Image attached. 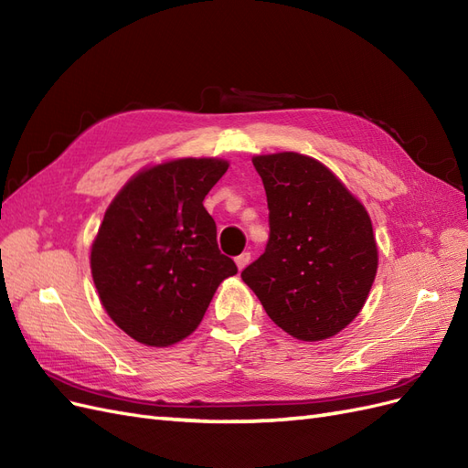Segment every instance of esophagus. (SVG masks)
<instances>
[{
	"label": "esophagus",
	"mask_w": 468,
	"mask_h": 468,
	"mask_svg": "<svg viewBox=\"0 0 468 468\" xmlns=\"http://www.w3.org/2000/svg\"><path fill=\"white\" fill-rule=\"evenodd\" d=\"M250 260H251V256H250V251H244V253H239V256L236 258V265H238V269L239 271H242V269L250 263Z\"/></svg>",
	"instance_id": "1"
}]
</instances>
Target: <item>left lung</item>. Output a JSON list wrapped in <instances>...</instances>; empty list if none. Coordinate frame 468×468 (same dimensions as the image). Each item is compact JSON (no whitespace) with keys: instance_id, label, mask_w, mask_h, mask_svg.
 Returning a JSON list of instances; mask_svg holds the SVG:
<instances>
[{"instance_id":"8db88e82","label":"left lung","mask_w":468,"mask_h":468,"mask_svg":"<svg viewBox=\"0 0 468 468\" xmlns=\"http://www.w3.org/2000/svg\"><path fill=\"white\" fill-rule=\"evenodd\" d=\"M251 162L267 195L269 239L242 279L292 337H332L359 314L377 275L371 218L314 158L281 152Z\"/></svg>"}]
</instances>
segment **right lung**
<instances>
[{
    "mask_svg": "<svg viewBox=\"0 0 468 468\" xmlns=\"http://www.w3.org/2000/svg\"><path fill=\"white\" fill-rule=\"evenodd\" d=\"M229 164L186 158L154 165L115 197L91 248L107 314L140 344L165 347L201 324L220 282L238 273L203 207Z\"/></svg>",
    "mask_w": 468,
    "mask_h": 468,
    "instance_id": "obj_1",
    "label": "right lung"
}]
</instances>
